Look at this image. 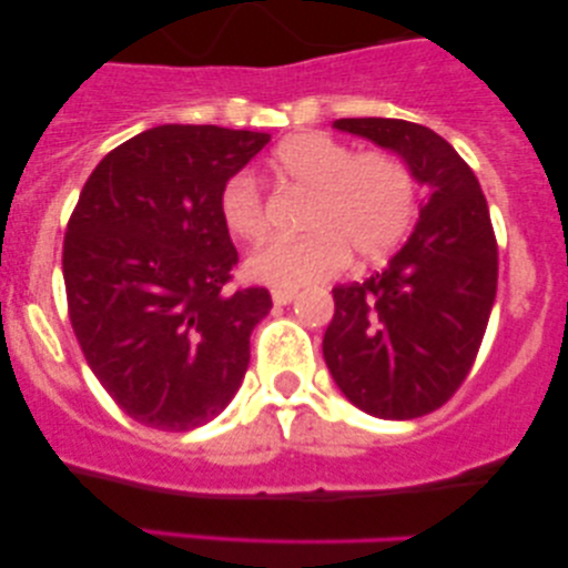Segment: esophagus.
I'll return each mask as SVG.
<instances>
[{
  "label": "esophagus",
  "instance_id": "esophagus-1",
  "mask_svg": "<svg viewBox=\"0 0 568 568\" xmlns=\"http://www.w3.org/2000/svg\"><path fill=\"white\" fill-rule=\"evenodd\" d=\"M293 298H296V291H288V288H275V291H272V302H275L277 306L291 304Z\"/></svg>",
  "mask_w": 568,
  "mask_h": 568
}]
</instances>
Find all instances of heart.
I'll use <instances>...</instances> for the list:
<instances>
[{"label": "heart", "instance_id": "heart-1", "mask_svg": "<svg viewBox=\"0 0 568 568\" xmlns=\"http://www.w3.org/2000/svg\"><path fill=\"white\" fill-rule=\"evenodd\" d=\"M280 184L312 194L296 240H266L247 256L245 272L272 288H302L334 277L347 256L376 264L397 251L419 213V181L393 149L355 152L328 133L285 139L270 160ZM224 226L240 240L266 232V202L256 175L240 171L219 194Z\"/></svg>", "mask_w": 568, "mask_h": 568}]
</instances>
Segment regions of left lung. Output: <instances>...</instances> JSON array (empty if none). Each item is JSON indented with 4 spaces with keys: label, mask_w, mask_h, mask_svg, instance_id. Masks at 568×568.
Instances as JSON below:
<instances>
[{
    "label": "left lung",
    "mask_w": 568,
    "mask_h": 568,
    "mask_svg": "<svg viewBox=\"0 0 568 568\" xmlns=\"http://www.w3.org/2000/svg\"><path fill=\"white\" fill-rule=\"evenodd\" d=\"M334 125L393 149L429 189L387 270L336 285L323 338L331 376L357 408L416 419L452 400L478 357L497 298V234L473 168L435 130L384 116Z\"/></svg>",
    "instance_id": "1"
}]
</instances>
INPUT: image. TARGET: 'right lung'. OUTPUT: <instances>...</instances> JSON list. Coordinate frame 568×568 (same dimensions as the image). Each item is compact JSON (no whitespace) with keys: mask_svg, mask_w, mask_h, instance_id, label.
Wrapping results in <instances>:
<instances>
[{"mask_svg":"<svg viewBox=\"0 0 568 568\" xmlns=\"http://www.w3.org/2000/svg\"><path fill=\"white\" fill-rule=\"evenodd\" d=\"M266 143L253 130L160 125L84 181L63 237L69 321L95 379L141 425H205L243 384L272 296L234 285L219 194Z\"/></svg>","mask_w":568,"mask_h":568,"instance_id":"right-lung-1","label":"right lung"}]
</instances>
